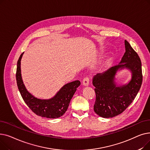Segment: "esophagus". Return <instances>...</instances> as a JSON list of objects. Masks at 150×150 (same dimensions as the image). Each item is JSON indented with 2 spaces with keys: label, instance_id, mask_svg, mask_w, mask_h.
Here are the masks:
<instances>
[{
  "label": "esophagus",
  "instance_id": "1",
  "mask_svg": "<svg viewBox=\"0 0 150 150\" xmlns=\"http://www.w3.org/2000/svg\"><path fill=\"white\" fill-rule=\"evenodd\" d=\"M89 81H90L89 78L88 76H86L84 78L83 80V84L84 86H88L89 84Z\"/></svg>",
  "mask_w": 150,
  "mask_h": 150
}]
</instances>
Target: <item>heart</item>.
Returning a JSON list of instances; mask_svg holds the SVG:
<instances>
[{
	"instance_id": "obj_1",
	"label": "heart",
	"mask_w": 150,
	"mask_h": 150,
	"mask_svg": "<svg viewBox=\"0 0 150 150\" xmlns=\"http://www.w3.org/2000/svg\"><path fill=\"white\" fill-rule=\"evenodd\" d=\"M108 62H106V64H108Z\"/></svg>"
}]
</instances>
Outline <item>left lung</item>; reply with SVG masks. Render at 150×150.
<instances>
[{
    "instance_id": "8db88e82",
    "label": "left lung",
    "mask_w": 150,
    "mask_h": 150,
    "mask_svg": "<svg viewBox=\"0 0 150 150\" xmlns=\"http://www.w3.org/2000/svg\"><path fill=\"white\" fill-rule=\"evenodd\" d=\"M125 45V53L119 64L93 78L92 84L96 94L93 110L101 117L111 118L122 113L136 98L142 83L139 55L127 40ZM123 68L130 70L132 79L128 84L118 86L115 76L118 70Z\"/></svg>"
}]
</instances>
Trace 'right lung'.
<instances>
[{
    "instance_id": "right-lung-1",
    "label": "right lung",
    "mask_w": 150,
    "mask_h": 150,
    "mask_svg": "<svg viewBox=\"0 0 150 150\" xmlns=\"http://www.w3.org/2000/svg\"><path fill=\"white\" fill-rule=\"evenodd\" d=\"M22 53L18 61L16 69V81L21 95L29 108L36 115L49 119H57L64 114L69 107L70 100L74 96L76 88L81 84L79 80H76L65 84L61 88L53 98L49 100H41L35 97L28 92L23 83L21 61Z\"/></svg>"
}]
</instances>
